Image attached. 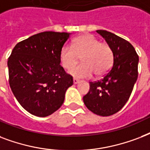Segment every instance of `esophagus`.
<instances>
[{
	"mask_svg": "<svg viewBox=\"0 0 150 150\" xmlns=\"http://www.w3.org/2000/svg\"><path fill=\"white\" fill-rule=\"evenodd\" d=\"M79 80L77 78H74V83H75V84H76V83H79Z\"/></svg>",
	"mask_w": 150,
	"mask_h": 150,
	"instance_id": "obj_1",
	"label": "esophagus"
}]
</instances>
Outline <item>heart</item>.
I'll list each match as a JSON object with an SVG mask.
<instances>
[{
    "label": "heart",
    "instance_id": "b5f03b06",
    "mask_svg": "<svg viewBox=\"0 0 150 150\" xmlns=\"http://www.w3.org/2000/svg\"><path fill=\"white\" fill-rule=\"evenodd\" d=\"M83 63L69 70L76 77H90L105 75L112 68L114 54L108 43L91 35H83L76 38L72 46L64 45L60 52V61L65 69H71L81 59Z\"/></svg>",
    "mask_w": 150,
    "mask_h": 150
}]
</instances>
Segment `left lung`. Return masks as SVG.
Returning a JSON list of instances; mask_svg holds the SVG:
<instances>
[{
    "mask_svg": "<svg viewBox=\"0 0 150 150\" xmlns=\"http://www.w3.org/2000/svg\"><path fill=\"white\" fill-rule=\"evenodd\" d=\"M96 32L112 47L113 65L103 79L90 82V90L83 100L95 114L108 117L120 111L129 99L138 78L139 55L134 47L122 38L106 30Z\"/></svg>",
    "mask_w": 150,
    "mask_h": 150,
    "instance_id": "1",
    "label": "left lung"
}]
</instances>
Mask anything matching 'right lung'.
Masks as SVG:
<instances>
[{
	"mask_svg": "<svg viewBox=\"0 0 150 150\" xmlns=\"http://www.w3.org/2000/svg\"><path fill=\"white\" fill-rule=\"evenodd\" d=\"M69 33L46 31L18 42L8 60L9 84L26 111L37 117L61 107L73 76L60 65V52Z\"/></svg>",
	"mask_w": 150,
	"mask_h": 150,
	"instance_id": "obj_1",
	"label": "right lung"
}]
</instances>
